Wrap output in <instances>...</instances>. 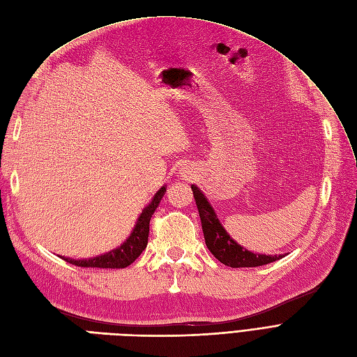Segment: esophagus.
I'll return each instance as SVG.
<instances>
[{
	"instance_id": "34e87169",
	"label": "esophagus",
	"mask_w": 357,
	"mask_h": 357,
	"mask_svg": "<svg viewBox=\"0 0 357 357\" xmlns=\"http://www.w3.org/2000/svg\"><path fill=\"white\" fill-rule=\"evenodd\" d=\"M181 171H183V173H181V177H184V178H188V177L190 176V173H192V171H190L189 168H183Z\"/></svg>"
}]
</instances>
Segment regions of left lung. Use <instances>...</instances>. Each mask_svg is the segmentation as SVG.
Instances as JSON below:
<instances>
[{
  "label": "left lung",
  "instance_id": "left-lung-1",
  "mask_svg": "<svg viewBox=\"0 0 357 357\" xmlns=\"http://www.w3.org/2000/svg\"><path fill=\"white\" fill-rule=\"evenodd\" d=\"M192 192L196 205H198L205 243L218 261L229 267H257L273 263L285 257L284 254H257L242 247L235 239H231L226 229L221 226L214 208L208 202L204 192L196 184H192Z\"/></svg>",
  "mask_w": 357,
  "mask_h": 357
}]
</instances>
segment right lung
<instances>
[{
    "label": "right lung",
    "instance_id": "add662e5",
    "mask_svg": "<svg viewBox=\"0 0 357 357\" xmlns=\"http://www.w3.org/2000/svg\"><path fill=\"white\" fill-rule=\"evenodd\" d=\"M167 192V186H162L159 189L149 205L143 208L142 214L139 215L136 226H134L130 236L122 242L118 248H114L112 251L96 255L93 258H82V260H77V258L61 257L65 261L75 264L78 267H97V268H124L130 266L136 258L143 252L147 245V238H149V221L158 208L159 202L164 198Z\"/></svg>",
    "mask_w": 357,
    "mask_h": 357
}]
</instances>
